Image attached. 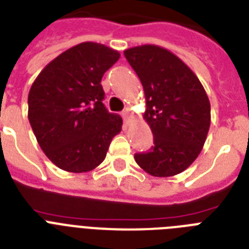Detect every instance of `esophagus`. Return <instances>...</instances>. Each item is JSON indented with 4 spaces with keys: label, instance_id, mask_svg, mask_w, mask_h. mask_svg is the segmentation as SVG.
Returning <instances> with one entry per match:
<instances>
[{
    "label": "esophagus",
    "instance_id": "esophagus-1",
    "mask_svg": "<svg viewBox=\"0 0 249 249\" xmlns=\"http://www.w3.org/2000/svg\"><path fill=\"white\" fill-rule=\"evenodd\" d=\"M123 118H124V121L126 123V124H129V121L131 120V115H130V110L129 108H125L124 111H123Z\"/></svg>",
    "mask_w": 249,
    "mask_h": 249
}]
</instances>
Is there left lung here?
<instances>
[{"label": "left lung", "mask_w": 249, "mask_h": 249, "mask_svg": "<svg viewBox=\"0 0 249 249\" xmlns=\"http://www.w3.org/2000/svg\"><path fill=\"white\" fill-rule=\"evenodd\" d=\"M142 82L144 120L152 148L134 159L152 177H174L195 162L207 138L211 106L203 86L180 58L166 48L144 44L124 51Z\"/></svg>", "instance_id": "left-lung-1"}]
</instances>
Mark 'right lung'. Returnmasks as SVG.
Returning <instances> with one entry per match:
<instances>
[{
	"label": "right lung",
	"instance_id": "obj_1",
	"mask_svg": "<svg viewBox=\"0 0 249 249\" xmlns=\"http://www.w3.org/2000/svg\"><path fill=\"white\" fill-rule=\"evenodd\" d=\"M119 58L105 44L83 42L58 54L32 84L28 119L42 151L62 170L96 169L120 133L123 120L106 110L101 86Z\"/></svg>",
	"mask_w": 249,
	"mask_h": 249
}]
</instances>
